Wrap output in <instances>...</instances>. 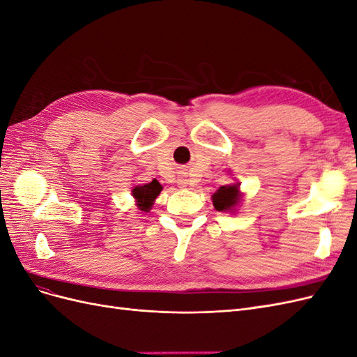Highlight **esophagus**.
Segmentation results:
<instances>
[{
	"label": "esophagus",
	"instance_id": "obj_1",
	"mask_svg": "<svg viewBox=\"0 0 357 357\" xmlns=\"http://www.w3.org/2000/svg\"><path fill=\"white\" fill-rule=\"evenodd\" d=\"M188 185H189V180H188V178L181 177V178L178 180V186H180V188H186Z\"/></svg>",
	"mask_w": 357,
	"mask_h": 357
}]
</instances>
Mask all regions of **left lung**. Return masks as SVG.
Masks as SVG:
<instances>
[{
  "instance_id": "left-lung-1",
  "label": "left lung",
  "mask_w": 357,
  "mask_h": 357,
  "mask_svg": "<svg viewBox=\"0 0 357 357\" xmlns=\"http://www.w3.org/2000/svg\"><path fill=\"white\" fill-rule=\"evenodd\" d=\"M243 193L240 190V183H231V185L220 186L218 190L213 193L211 201L214 208L223 213H235L236 208L240 207Z\"/></svg>"
}]
</instances>
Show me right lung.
<instances>
[{
    "label": "right lung",
    "mask_w": 357,
    "mask_h": 357,
    "mask_svg": "<svg viewBox=\"0 0 357 357\" xmlns=\"http://www.w3.org/2000/svg\"><path fill=\"white\" fill-rule=\"evenodd\" d=\"M160 190H162L160 183L158 180H152L150 183H146V185L134 186L131 193L135 199L137 207L142 211L147 213L152 210V205L155 199L159 197Z\"/></svg>",
    "instance_id": "obj_1"
}]
</instances>
